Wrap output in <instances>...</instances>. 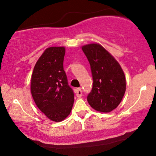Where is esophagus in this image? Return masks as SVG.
<instances>
[{
    "label": "esophagus",
    "mask_w": 156,
    "mask_h": 156,
    "mask_svg": "<svg viewBox=\"0 0 156 156\" xmlns=\"http://www.w3.org/2000/svg\"><path fill=\"white\" fill-rule=\"evenodd\" d=\"M76 96H77V97L78 98H80L81 96H82V90H81L80 88H78L77 90H76Z\"/></svg>",
    "instance_id": "34e87169"
}]
</instances>
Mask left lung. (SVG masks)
Instances as JSON below:
<instances>
[{
	"instance_id": "obj_1",
	"label": "left lung",
	"mask_w": 156,
	"mask_h": 156,
	"mask_svg": "<svg viewBox=\"0 0 156 156\" xmlns=\"http://www.w3.org/2000/svg\"><path fill=\"white\" fill-rule=\"evenodd\" d=\"M90 62L93 86L87 96L89 104L102 112H110L122 101L126 91V78L122 67L98 44L82 47Z\"/></svg>"
}]
</instances>
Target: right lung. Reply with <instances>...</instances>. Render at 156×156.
Instances as JSON below:
<instances>
[{
	"label": "right lung",
	"instance_id": "1",
	"mask_svg": "<svg viewBox=\"0 0 156 156\" xmlns=\"http://www.w3.org/2000/svg\"><path fill=\"white\" fill-rule=\"evenodd\" d=\"M65 47H49L37 62L30 90L38 108L49 119L62 122L70 114L74 101L64 70Z\"/></svg>",
	"mask_w": 156,
	"mask_h": 156
}]
</instances>
